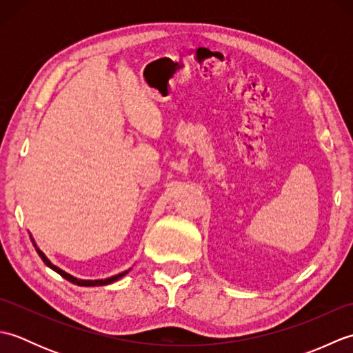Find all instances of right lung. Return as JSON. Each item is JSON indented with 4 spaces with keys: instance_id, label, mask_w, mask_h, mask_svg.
<instances>
[{
    "instance_id": "add662e5",
    "label": "right lung",
    "mask_w": 353,
    "mask_h": 353,
    "mask_svg": "<svg viewBox=\"0 0 353 353\" xmlns=\"http://www.w3.org/2000/svg\"><path fill=\"white\" fill-rule=\"evenodd\" d=\"M30 236H32V235H30ZM32 241H33V245H34V249H36L37 254H39L41 259L45 262V265H48L51 270H54L56 273H59V274H61L62 277H65L66 281H70V282H71V283H74V285H79V287H99V285H109V283H114V282H117L118 279H121L123 276H125L127 273L130 272V268H129V270H125V272L119 273V274L106 277V279H97V281H83V279H77V277H74V276H71L70 273L63 272L62 268H59V267H56L54 264H51V261H50L47 256H45L43 252L37 249V245H36V243H34V239H33V238H32Z\"/></svg>"
}]
</instances>
